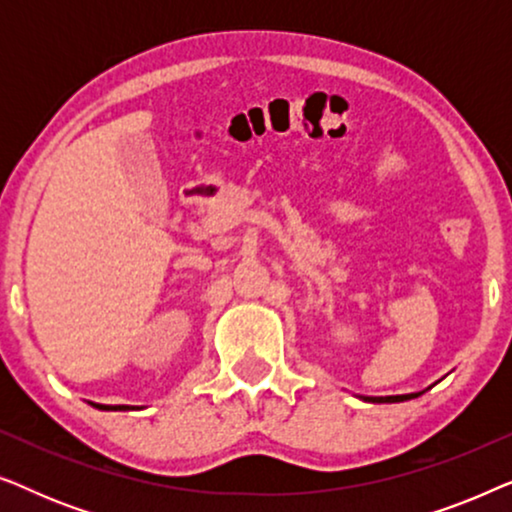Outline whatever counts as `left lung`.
Instances as JSON below:
<instances>
[{
	"label": "left lung",
	"instance_id": "8db88e82",
	"mask_svg": "<svg viewBox=\"0 0 512 512\" xmlns=\"http://www.w3.org/2000/svg\"><path fill=\"white\" fill-rule=\"evenodd\" d=\"M419 394H408V396H380V398H373V396H366V401H373V403H398V401H410V398H417Z\"/></svg>",
	"mask_w": 512,
	"mask_h": 512
}]
</instances>
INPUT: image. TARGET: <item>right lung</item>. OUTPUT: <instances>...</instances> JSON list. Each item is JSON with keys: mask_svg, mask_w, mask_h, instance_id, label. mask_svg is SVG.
I'll return each instance as SVG.
<instances>
[{"mask_svg": "<svg viewBox=\"0 0 512 512\" xmlns=\"http://www.w3.org/2000/svg\"><path fill=\"white\" fill-rule=\"evenodd\" d=\"M93 405L100 410H130L128 405H100V403H93Z\"/></svg>", "mask_w": 512, "mask_h": 512, "instance_id": "obj_1", "label": "right lung"}]
</instances>
